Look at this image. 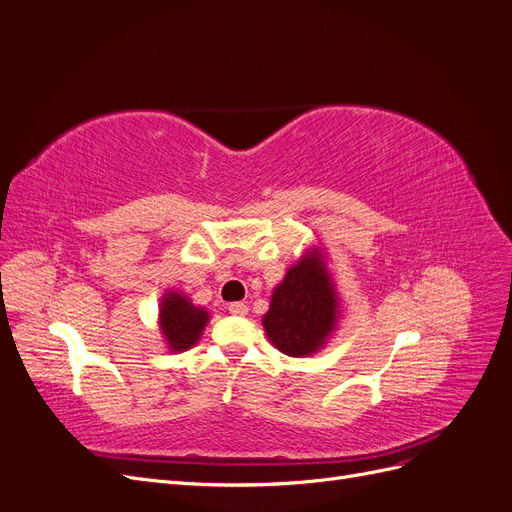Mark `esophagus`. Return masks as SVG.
Wrapping results in <instances>:
<instances>
[{
    "label": "esophagus",
    "instance_id": "34e87169",
    "mask_svg": "<svg viewBox=\"0 0 512 512\" xmlns=\"http://www.w3.org/2000/svg\"><path fill=\"white\" fill-rule=\"evenodd\" d=\"M228 312L232 316H247V305L245 303H230L228 305Z\"/></svg>",
    "mask_w": 512,
    "mask_h": 512
}]
</instances>
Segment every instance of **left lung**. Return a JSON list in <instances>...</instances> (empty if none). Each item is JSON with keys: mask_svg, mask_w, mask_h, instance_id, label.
<instances>
[{"mask_svg": "<svg viewBox=\"0 0 512 512\" xmlns=\"http://www.w3.org/2000/svg\"><path fill=\"white\" fill-rule=\"evenodd\" d=\"M342 318L337 286L324 247L312 245L273 288L262 327L288 356H312L329 344Z\"/></svg>", "mask_w": 512, "mask_h": 512, "instance_id": "1", "label": "left lung"}]
</instances>
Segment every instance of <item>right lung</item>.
I'll list each match as a JSON object with an SVG mask.
<instances>
[{"mask_svg":"<svg viewBox=\"0 0 512 512\" xmlns=\"http://www.w3.org/2000/svg\"><path fill=\"white\" fill-rule=\"evenodd\" d=\"M211 320L205 307H198L183 292L168 288L160 299L158 327L170 352H185L198 344L207 322Z\"/></svg>","mask_w":512,"mask_h":512,"instance_id":"obj_1","label":"right lung"}]
</instances>
